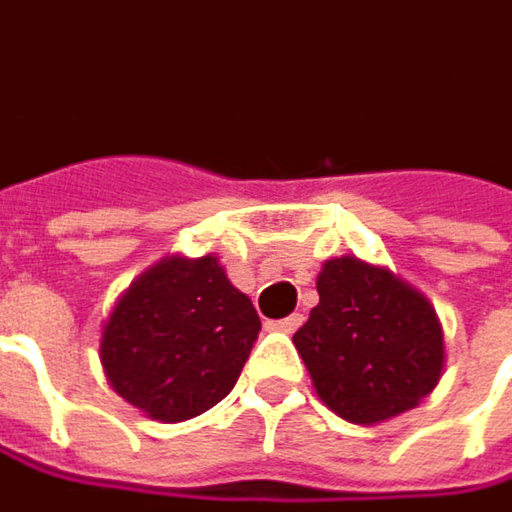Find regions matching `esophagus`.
Masks as SVG:
<instances>
[{
	"label": "esophagus",
	"mask_w": 512,
	"mask_h": 512,
	"mask_svg": "<svg viewBox=\"0 0 512 512\" xmlns=\"http://www.w3.org/2000/svg\"><path fill=\"white\" fill-rule=\"evenodd\" d=\"M301 324H304V316H301V313H292V316L281 318V321H272L269 327H272V330H281V333H295Z\"/></svg>",
	"instance_id": "1"
}]
</instances>
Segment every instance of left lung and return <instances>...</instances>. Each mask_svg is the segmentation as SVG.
<instances>
[{"label":"left lung","mask_w":512,"mask_h":512,"mask_svg":"<svg viewBox=\"0 0 512 512\" xmlns=\"http://www.w3.org/2000/svg\"><path fill=\"white\" fill-rule=\"evenodd\" d=\"M316 289L318 304L292 342L324 406L371 426L435 391L446 347L423 292L353 255L327 260Z\"/></svg>","instance_id":"1"}]
</instances>
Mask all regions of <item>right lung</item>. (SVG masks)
Segmentation results:
<instances>
[{
	"label": "right lung",
	"instance_id": "obj_1",
	"mask_svg": "<svg viewBox=\"0 0 512 512\" xmlns=\"http://www.w3.org/2000/svg\"><path fill=\"white\" fill-rule=\"evenodd\" d=\"M260 318L214 255H170L138 275L101 333L106 382L130 406L182 423L234 388Z\"/></svg>",
	"mask_w": 512,
	"mask_h": 512
}]
</instances>
